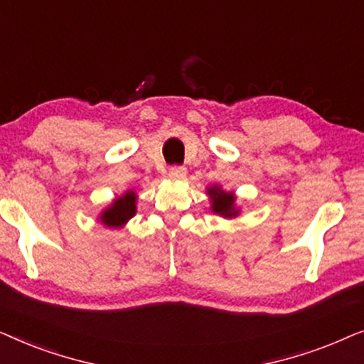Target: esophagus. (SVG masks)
I'll list each match as a JSON object with an SVG mask.
<instances>
[{
  "instance_id": "esophagus-1",
  "label": "esophagus",
  "mask_w": 364,
  "mask_h": 364,
  "mask_svg": "<svg viewBox=\"0 0 364 364\" xmlns=\"http://www.w3.org/2000/svg\"><path fill=\"white\" fill-rule=\"evenodd\" d=\"M186 167L182 166H172L168 168V177L171 178H176V181H181V178L186 177Z\"/></svg>"
}]
</instances>
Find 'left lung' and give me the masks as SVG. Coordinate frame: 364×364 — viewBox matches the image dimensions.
<instances>
[{
    "label": "left lung",
    "instance_id": "1",
    "mask_svg": "<svg viewBox=\"0 0 364 364\" xmlns=\"http://www.w3.org/2000/svg\"><path fill=\"white\" fill-rule=\"evenodd\" d=\"M208 193L212 197V210L215 213H220V215L225 217H233L237 215V210H233V202H235V197L232 193H227L220 191L218 187L208 188Z\"/></svg>",
    "mask_w": 364,
    "mask_h": 364
}]
</instances>
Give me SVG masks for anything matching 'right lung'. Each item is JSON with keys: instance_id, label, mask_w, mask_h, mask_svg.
<instances>
[{"instance_id": "right-lung-1", "label": "right lung", "mask_w": 364, "mask_h": 364, "mask_svg": "<svg viewBox=\"0 0 364 364\" xmlns=\"http://www.w3.org/2000/svg\"><path fill=\"white\" fill-rule=\"evenodd\" d=\"M136 213V197L132 192H127L124 197H119L106 212L102 213V222L107 227H121Z\"/></svg>"}]
</instances>
